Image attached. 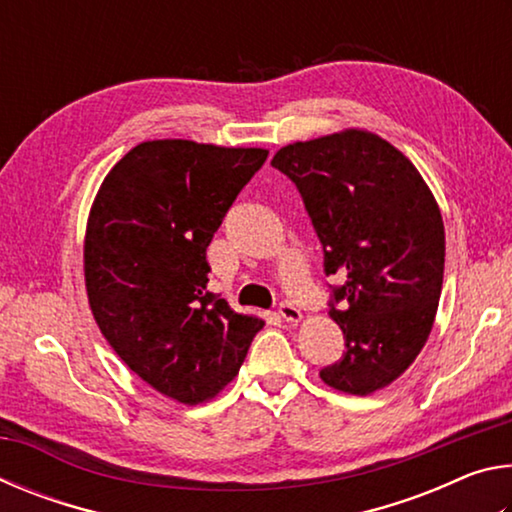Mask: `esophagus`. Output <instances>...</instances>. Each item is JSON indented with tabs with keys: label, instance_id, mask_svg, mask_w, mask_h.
I'll use <instances>...</instances> for the list:
<instances>
[{
	"label": "esophagus",
	"instance_id": "1",
	"mask_svg": "<svg viewBox=\"0 0 512 512\" xmlns=\"http://www.w3.org/2000/svg\"><path fill=\"white\" fill-rule=\"evenodd\" d=\"M277 311H280V316L287 320V323L296 325V323H300V320H302V311L298 307H293L291 302H282L280 309H277Z\"/></svg>",
	"mask_w": 512,
	"mask_h": 512
}]
</instances>
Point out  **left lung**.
I'll return each mask as SVG.
<instances>
[{"instance_id":"1","label":"left lung","mask_w":512,"mask_h":512,"mask_svg":"<svg viewBox=\"0 0 512 512\" xmlns=\"http://www.w3.org/2000/svg\"><path fill=\"white\" fill-rule=\"evenodd\" d=\"M275 169L296 183L323 244L325 273L345 275L329 318L343 357L320 370L334 391L370 395L427 343L445 273V225L429 185L391 142L363 128L282 146Z\"/></svg>"}]
</instances>
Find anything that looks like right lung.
<instances>
[{
    "label": "right lung",
    "mask_w": 512,
    "mask_h": 512,
    "mask_svg": "<svg viewBox=\"0 0 512 512\" xmlns=\"http://www.w3.org/2000/svg\"><path fill=\"white\" fill-rule=\"evenodd\" d=\"M266 149L149 140L103 178L83 241L92 316L117 357L180 404L237 377L264 320L207 291L205 250Z\"/></svg>",
    "instance_id": "right-lung-1"
}]
</instances>
